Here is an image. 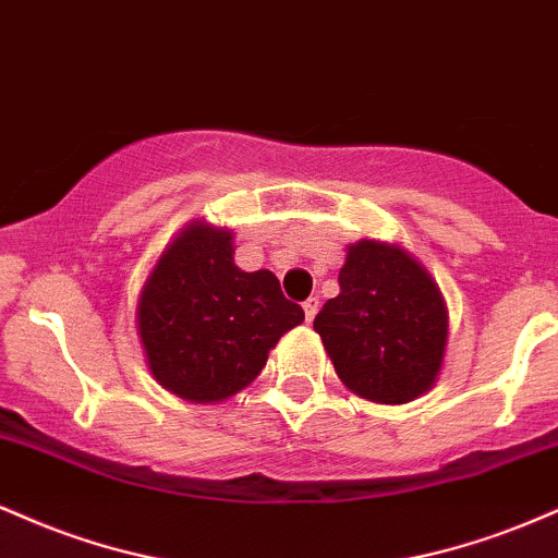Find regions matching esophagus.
<instances>
[{"instance_id": "obj_1", "label": "esophagus", "mask_w": 558, "mask_h": 558, "mask_svg": "<svg viewBox=\"0 0 558 558\" xmlns=\"http://www.w3.org/2000/svg\"><path fill=\"white\" fill-rule=\"evenodd\" d=\"M317 310H319V299L317 296H310L304 301V317L306 323H312V319L317 317Z\"/></svg>"}]
</instances>
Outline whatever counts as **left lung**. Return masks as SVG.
<instances>
[{"mask_svg": "<svg viewBox=\"0 0 558 558\" xmlns=\"http://www.w3.org/2000/svg\"><path fill=\"white\" fill-rule=\"evenodd\" d=\"M341 293L315 330L336 375L373 403H409L438 383L448 345V306L427 267L399 243L345 246Z\"/></svg>", "mask_w": 558, "mask_h": 558, "instance_id": "left-lung-1", "label": "left lung"}]
</instances>
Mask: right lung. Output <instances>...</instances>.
<instances>
[{
  "label": "right lung",
  "instance_id": "add662e5",
  "mask_svg": "<svg viewBox=\"0 0 558 558\" xmlns=\"http://www.w3.org/2000/svg\"><path fill=\"white\" fill-rule=\"evenodd\" d=\"M233 230L204 217L181 228L159 254L136 304L146 367L178 399L217 403L252 386L304 310L270 270L243 272Z\"/></svg>",
  "mask_w": 558,
  "mask_h": 558
}]
</instances>
